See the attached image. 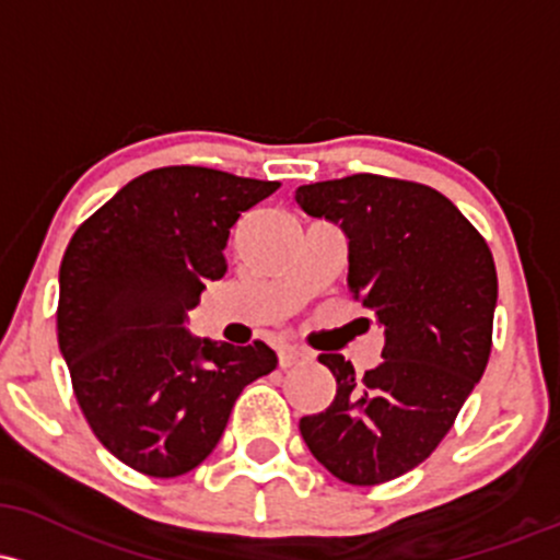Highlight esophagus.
Returning a JSON list of instances; mask_svg holds the SVG:
<instances>
[{"label": "esophagus", "instance_id": "obj_1", "mask_svg": "<svg viewBox=\"0 0 560 560\" xmlns=\"http://www.w3.org/2000/svg\"><path fill=\"white\" fill-rule=\"evenodd\" d=\"M305 361H311V353L305 348H298V346H281L279 348V366H281V370H290V366L305 364Z\"/></svg>", "mask_w": 560, "mask_h": 560}]
</instances>
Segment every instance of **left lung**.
I'll use <instances>...</instances> for the list:
<instances>
[{
	"mask_svg": "<svg viewBox=\"0 0 560 560\" xmlns=\"http://www.w3.org/2000/svg\"><path fill=\"white\" fill-rule=\"evenodd\" d=\"M294 201L348 236V287L385 327L364 374L322 353L335 401L300 420L313 457L340 481L377 487L428 459L450 433L491 353L497 268L487 238L422 183L359 175L311 183Z\"/></svg>",
	"mask_w": 560,
	"mask_h": 560,
	"instance_id": "1",
	"label": "left lung"
}]
</instances>
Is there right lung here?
I'll use <instances>...</instances> for the list:
<instances>
[{
  "mask_svg": "<svg viewBox=\"0 0 560 560\" xmlns=\"http://www.w3.org/2000/svg\"><path fill=\"white\" fill-rule=\"evenodd\" d=\"M281 183L210 167H159L92 212L60 262L58 346L73 396L106 450L153 478L205 463L238 393L276 370L262 340H196L205 281L225 276L242 212Z\"/></svg>",
  "mask_w": 560,
  "mask_h": 560,
  "instance_id": "add662e5",
  "label": "right lung"
}]
</instances>
